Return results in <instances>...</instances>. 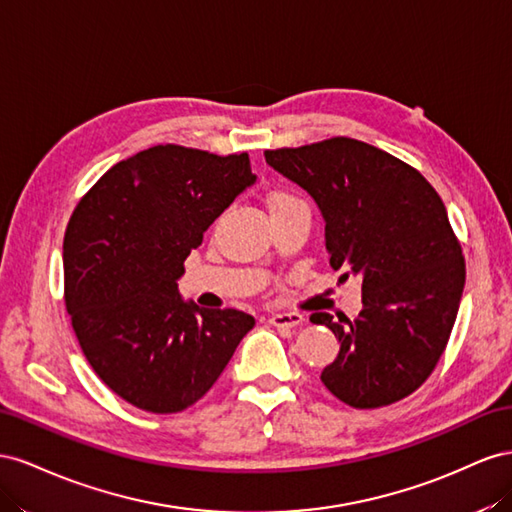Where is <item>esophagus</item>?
I'll list each match as a JSON object with an SVG mask.
<instances>
[{
	"instance_id": "34e87169",
	"label": "esophagus",
	"mask_w": 512,
	"mask_h": 512,
	"mask_svg": "<svg viewBox=\"0 0 512 512\" xmlns=\"http://www.w3.org/2000/svg\"><path fill=\"white\" fill-rule=\"evenodd\" d=\"M304 317L300 313H274L270 315V324L276 328H294L300 326Z\"/></svg>"
}]
</instances>
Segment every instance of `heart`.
<instances>
[{
	"instance_id": "heart-1",
	"label": "heart",
	"mask_w": 512,
	"mask_h": 512,
	"mask_svg": "<svg viewBox=\"0 0 512 512\" xmlns=\"http://www.w3.org/2000/svg\"><path fill=\"white\" fill-rule=\"evenodd\" d=\"M294 206H306V203L289 191H272L268 195V208H270V214L272 212H279V210H285V208H294Z\"/></svg>"
}]
</instances>
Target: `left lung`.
Segmentation results:
<instances>
[{"instance_id":"8db88e82","label":"left lung","mask_w":512,"mask_h":512,"mask_svg":"<svg viewBox=\"0 0 512 512\" xmlns=\"http://www.w3.org/2000/svg\"><path fill=\"white\" fill-rule=\"evenodd\" d=\"M264 154L315 199L341 281L362 279L364 309L356 319L311 315L341 343L321 382L356 410L405 399L440 362L465 285L461 242L442 197L418 169L358 139Z\"/></svg>"}]
</instances>
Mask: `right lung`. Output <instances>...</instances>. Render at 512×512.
<instances>
[{
    "mask_svg": "<svg viewBox=\"0 0 512 512\" xmlns=\"http://www.w3.org/2000/svg\"><path fill=\"white\" fill-rule=\"evenodd\" d=\"M255 182L248 154L154 145L113 165L64 233V302L94 373L126 403L175 414L206 394L255 326L178 294L184 259Z\"/></svg>",
    "mask_w": 512,
    "mask_h": 512,
    "instance_id": "right-lung-1",
    "label": "right lung"
}]
</instances>
